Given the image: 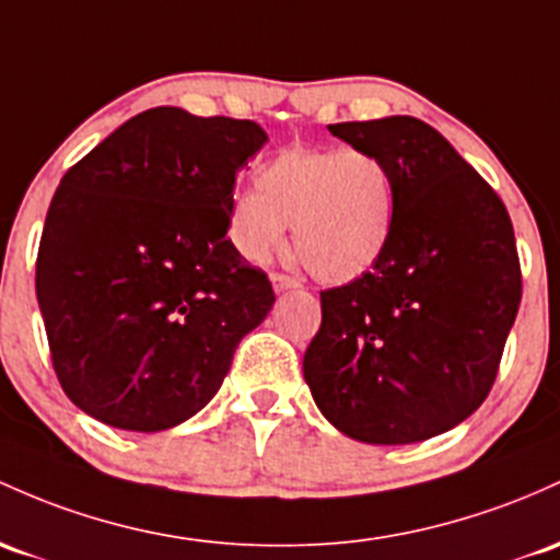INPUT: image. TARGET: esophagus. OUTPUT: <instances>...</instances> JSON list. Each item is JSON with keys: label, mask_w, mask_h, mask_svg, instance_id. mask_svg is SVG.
Here are the masks:
<instances>
[{"label": "esophagus", "mask_w": 560, "mask_h": 560, "mask_svg": "<svg viewBox=\"0 0 560 560\" xmlns=\"http://www.w3.org/2000/svg\"><path fill=\"white\" fill-rule=\"evenodd\" d=\"M270 284H273L276 292H287V290H294V287H300V281L287 273H273L270 276Z\"/></svg>", "instance_id": "1"}]
</instances>
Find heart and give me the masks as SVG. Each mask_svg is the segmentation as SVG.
Instances as JSON below:
<instances>
[{
	"mask_svg": "<svg viewBox=\"0 0 560 560\" xmlns=\"http://www.w3.org/2000/svg\"><path fill=\"white\" fill-rule=\"evenodd\" d=\"M255 188L229 205V236L244 260L273 257L290 223L298 255L329 284L359 279L390 247L396 180L377 153L290 145L257 170Z\"/></svg>",
	"mask_w": 560,
	"mask_h": 560,
	"instance_id": "1",
	"label": "heart"
}]
</instances>
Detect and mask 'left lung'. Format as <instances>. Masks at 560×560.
I'll return each instance as SVG.
<instances>
[{
  "mask_svg": "<svg viewBox=\"0 0 560 560\" xmlns=\"http://www.w3.org/2000/svg\"><path fill=\"white\" fill-rule=\"evenodd\" d=\"M396 180L390 247L322 292L303 359L322 415L364 444H415L483 404L521 305L513 223L494 188L415 116L329 125Z\"/></svg>",
  "mask_w": 560,
  "mask_h": 560,
  "instance_id": "8db88e82",
  "label": "left lung"
}]
</instances>
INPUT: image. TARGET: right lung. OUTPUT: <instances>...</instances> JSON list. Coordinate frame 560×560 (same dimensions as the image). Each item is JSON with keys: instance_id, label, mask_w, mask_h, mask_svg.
<instances>
[{"instance_id": "1", "label": "right lung", "mask_w": 560, "mask_h": 560, "mask_svg": "<svg viewBox=\"0 0 560 560\" xmlns=\"http://www.w3.org/2000/svg\"><path fill=\"white\" fill-rule=\"evenodd\" d=\"M266 140L249 119L159 106L63 175L36 300L60 388L90 417L135 433L180 425L268 316V276L225 236L236 172Z\"/></svg>"}]
</instances>
